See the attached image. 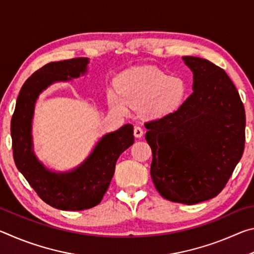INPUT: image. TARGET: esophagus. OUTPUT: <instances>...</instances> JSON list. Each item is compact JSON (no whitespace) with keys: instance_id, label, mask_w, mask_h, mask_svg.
Masks as SVG:
<instances>
[{"instance_id":"34e87169","label":"esophagus","mask_w":254,"mask_h":254,"mask_svg":"<svg viewBox=\"0 0 254 254\" xmlns=\"http://www.w3.org/2000/svg\"><path fill=\"white\" fill-rule=\"evenodd\" d=\"M143 135V128L141 127H134V136L141 137Z\"/></svg>"}]
</instances>
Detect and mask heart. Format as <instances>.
I'll return each instance as SVG.
<instances>
[{"mask_svg":"<svg viewBox=\"0 0 254 254\" xmlns=\"http://www.w3.org/2000/svg\"><path fill=\"white\" fill-rule=\"evenodd\" d=\"M117 90L110 91V105L126 113L128 105L139 106L148 118L162 117L173 112L186 94L184 79L154 67H139L122 72L117 80Z\"/></svg>","mask_w":254,"mask_h":254,"instance_id":"obj_1","label":"heart"}]
</instances>
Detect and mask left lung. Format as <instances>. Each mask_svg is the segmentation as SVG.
Here are the masks:
<instances>
[{"label": "left lung", "instance_id": "obj_1", "mask_svg": "<svg viewBox=\"0 0 254 254\" xmlns=\"http://www.w3.org/2000/svg\"><path fill=\"white\" fill-rule=\"evenodd\" d=\"M194 92L177 110L145 122L152 182L163 198L194 205L224 189L244 151L246 111L233 81L207 59L185 56Z\"/></svg>", "mask_w": 254, "mask_h": 254}]
</instances>
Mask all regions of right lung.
Here are the masks:
<instances>
[{
    "label": "right lung",
    "instance_id": "right-lung-1",
    "mask_svg": "<svg viewBox=\"0 0 254 254\" xmlns=\"http://www.w3.org/2000/svg\"><path fill=\"white\" fill-rule=\"evenodd\" d=\"M87 63V58H72L49 63L34 71L21 88L11 120L16 167L42 200L63 210H84L100 204L113 178L120 154L134 142L133 126L127 124L103 136L87 160L68 174L51 173L34 157L31 121L38 95L54 81L79 77L86 71Z\"/></svg>",
    "mask_w": 254,
    "mask_h": 254
}]
</instances>
